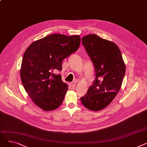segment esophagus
<instances>
[{
	"instance_id": "esophagus-1",
	"label": "esophagus",
	"mask_w": 147,
	"mask_h": 147,
	"mask_svg": "<svg viewBox=\"0 0 147 147\" xmlns=\"http://www.w3.org/2000/svg\"><path fill=\"white\" fill-rule=\"evenodd\" d=\"M69 87H70L71 88L73 89L76 87V85H75V83H71L70 84H69Z\"/></svg>"
}]
</instances>
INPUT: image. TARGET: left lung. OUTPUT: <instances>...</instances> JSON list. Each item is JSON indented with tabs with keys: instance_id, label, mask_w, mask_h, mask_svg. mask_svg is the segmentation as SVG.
I'll list each match as a JSON object with an SVG mask.
<instances>
[{
	"instance_id": "8db88e82",
	"label": "left lung",
	"mask_w": 147,
	"mask_h": 147,
	"mask_svg": "<svg viewBox=\"0 0 147 147\" xmlns=\"http://www.w3.org/2000/svg\"><path fill=\"white\" fill-rule=\"evenodd\" d=\"M82 42L95 66L96 78L87 94L80 98L89 110L98 111L109 105L120 90L126 67L118 46L95 34L84 36Z\"/></svg>"
}]
</instances>
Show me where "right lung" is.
<instances>
[{"label":"right lung","mask_w":147,"mask_h":147,"mask_svg":"<svg viewBox=\"0 0 147 147\" xmlns=\"http://www.w3.org/2000/svg\"><path fill=\"white\" fill-rule=\"evenodd\" d=\"M80 36L52 34L31 44L24 52L20 69L22 85L32 101L45 111L61 105L68 85L61 76L63 59L79 48Z\"/></svg>","instance_id":"right-lung-1"}]
</instances>
